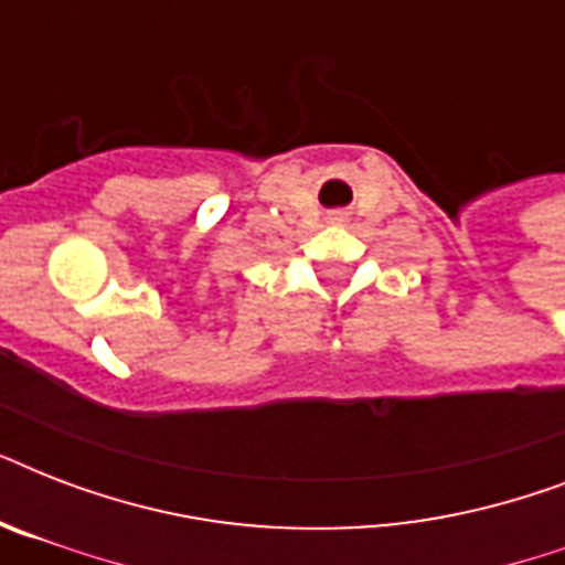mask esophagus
I'll use <instances>...</instances> for the list:
<instances>
[{
    "mask_svg": "<svg viewBox=\"0 0 565 565\" xmlns=\"http://www.w3.org/2000/svg\"><path fill=\"white\" fill-rule=\"evenodd\" d=\"M328 222H345V211H331L328 213Z\"/></svg>",
    "mask_w": 565,
    "mask_h": 565,
    "instance_id": "1",
    "label": "esophagus"
}]
</instances>
